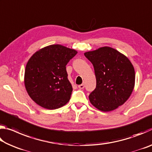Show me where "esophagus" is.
<instances>
[{
	"label": "esophagus",
	"instance_id": "obj_1",
	"mask_svg": "<svg viewBox=\"0 0 152 152\" xmlns=\"http://www.w3.org/2000/svg\"><path fill=\"white\" fill-rule=\"evenodd\" d=\"M78 88L80 89H83L84 88V84H80V85H79Z\"/></svg>",
	"mask_w": 152,
	"mask_h": 152
}]
</instances>
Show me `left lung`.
Masks as SVG:
<instances>
[{"instance_id":"8db88e82","label":"left lung","mask_w":152,"mask_h":152,"mask_svg":"<svg viewBox=\"0 0 152 152\" xmlns=\"http://www.w3.org/2000/svg\"><path fill=\"white\" fill-rule=\"evenodd\" d=\"M94 66L96 86L89 95L91 103L103 112L123 105L135 86L134 67L129 58L110 47L99 48L84 53Z\"/></svg>"}]
</instances>
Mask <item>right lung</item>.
<instances>
[{"label": "right lung", "instance_id": "1", "mask_svg": "<svg viewBox=\"0 0 152 152\" xmlns=\"http://www.w3.org/2000/svg\"><path fill=\"white\" fill-rule=\"evenodd\" d=\"M78 51L60 44L40 49L28 60L24 84L29 96L38 105L53 110L70 101L72 86L66 66Z\"/></svg>", "mask_w": 152, "mask_h": 152}]
</instances>
